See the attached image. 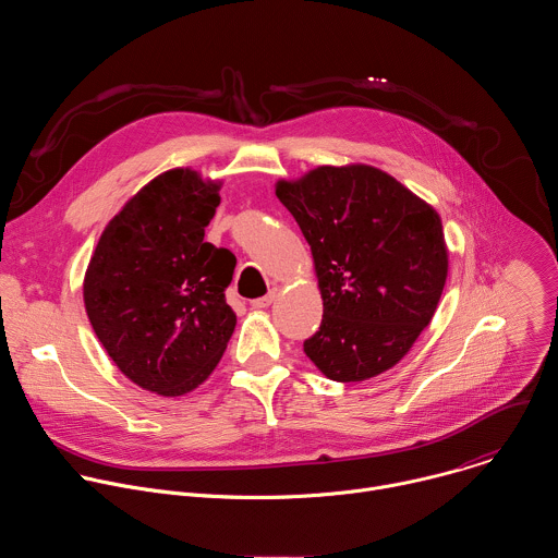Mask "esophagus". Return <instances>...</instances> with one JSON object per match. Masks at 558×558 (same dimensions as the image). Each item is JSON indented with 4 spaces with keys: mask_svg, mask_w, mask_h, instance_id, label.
I'll return each instance as SVG.
<instances>
[{
    "mask_svg": "<svg viewBox=\"0 0 558 558\" xmlns=\"http://www.w3.org/2000/svg\"><path fill=\"white\" fill-rule=\"evenodd\" d=\"M276 295H278V289L274 287L267 295H263V298H256V300H252L250 304L254 306V308H265V306H269L274 300H276Z\"/></svg>",
    "mask_w": 558,
    "mask_h": 558,
    "instance_id": "obj_1",
    "label": "esophagus"
}]
</instances>
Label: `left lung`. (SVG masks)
<instances>
[{"label": "left lung", "mask_w": 558, "mask_h": 558, "mask_svg": "<svg viewBox=\"0 0 558 558\" xmlns=\"http://www.w3.org/2000/svg\"><path fill=\"white\" fill-rule=\"evenodd\" d=\"M276 196L300 225L323 293L306 357L336 381L400 362L430 325L448 276L439 214L371 166L317 168Z\"/></svg>", "instance_id": "8db88e82"}]
</instances>
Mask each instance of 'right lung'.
<instances>
[{"mask_svg": "<svg viewBox=\"0 0 558 558\" xmlns=\"http://www.w3.org/2000/svg\"><path fill=\"white\" fill-rule=\"evenodd\" d=\"M218 190L194 170L156 177L108 222L86 271L99 342L125 377L166 397L203 384L235 327L225 300L235 256L205 243Z\"/></svg>", "mask_w": 558, "mask_h": 558, "instance_id": "1", "label": "right lung"}]
</instances>
